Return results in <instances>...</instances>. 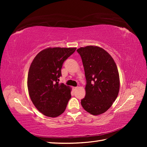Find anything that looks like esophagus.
<instances>
[{
    "instance_id": "esophagus-1",
    "label": "esophagus",
    "mask_w": 147,
    "mask_h": 147,
    "mask_svg": "<svg viewBox=\"0 0 147 147\" xmlns=\"http://www.w3.org/2000/svg\"><path fill=\"white\" fill-rule=\"evenodd\" d=\"M77 88V87H73V90H76V89Z\"/></svg>"
}]
</instances>
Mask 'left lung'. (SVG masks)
Masks as SVG:
<instances>
[{"mask_svg":"<svg viewBox=\"0 0 147 147\" xmlns=\"http://www.w3.org/2000/svg\"><path fill=\"white\" fill-rule=\"evenodd\" d=\"M80 55L86 80L83 108L93 115L104 113L116 100L119 90V76L112 57L97 46L81 47Z\"/></svg>","mask_w":147,"mask_h":147,"instance_id":"1","label":"left lung"}]
</instances>
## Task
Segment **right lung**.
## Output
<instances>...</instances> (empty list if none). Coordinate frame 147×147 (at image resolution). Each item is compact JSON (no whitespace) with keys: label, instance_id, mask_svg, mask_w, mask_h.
<instances>
[{"label":"right lung","instance_id":"obj_1","mask_svg":"<svg viewBox=\"0 0 147 147\" xmlns=\"http://www.w3.org/2000/svg\"><path fill=\"white\" fill-rule=\"evenodd\" d=\"M77 48H48L34 57L28 76L29 94L36 109L48 117L63 113L71 98V88L59 83L64 62Z\"/></svg>","mask_w":147,"mask_h":147}]
</instances>
